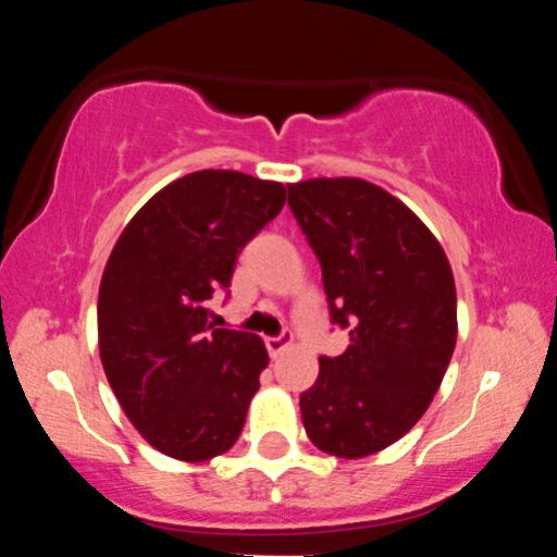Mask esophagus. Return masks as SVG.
I'll return each mask as SVG.
<instances>
[{
	"instance_id": "esophagus-1",
	"label": "esophagus",
	"mask_w": 557,
	"mask_h": 557,
	"mask_svg": "<svg viewBox=\"0 0 557 557\" xmlns=\"http://www.w3.org/2000/svg\"><path fill=\"white\" fill-rule=\"evenodd\" d=\"M267 350H270V356H272V359H277V356L280 354H283V350L287 348V345H290L293 343V332H280V335L277 337H267Z\"/></svg>"
}]
</instances>
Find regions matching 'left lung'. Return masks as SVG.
<instances>
[{
	"mask_svg": "<svg viewBox=\"0 0 557 557\" xmlns=\"http://www.w3.org/2000/svg\"><path fill=\"white\" fill-rule=\"evenodd\" d=\"M287 207L322 267L330 322L350 335L300 393L306 434L330 456H372L424 417L450 363V264L406 203L359 177L287 185Z\"/></svg>",
	"mask_w": 557,
	"mask_h": 557,
	"instance_id": "8db88e82",
	"label": "left lung"
}]
</instances>
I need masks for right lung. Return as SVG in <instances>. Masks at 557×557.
<instances>
[{
    "mask_svg": "<svg viewBox=\"0 0 557 557\" xmlns=\"http://www.w3.org/2000/svg\"><path fill=\"white\" fill-rule=\"evenodd\" d=\"M283 203V183L190 172L114 243L99 287L101 363L127 419L164 456L209 461L240 437L270 356L251 332L216 330L207 306Z\"/></svg>",
    "mask_w": 557,
    "mask_h": 557,
    "instance_id": "obj_1",
    "label": "right lung"
}]
</instances>
